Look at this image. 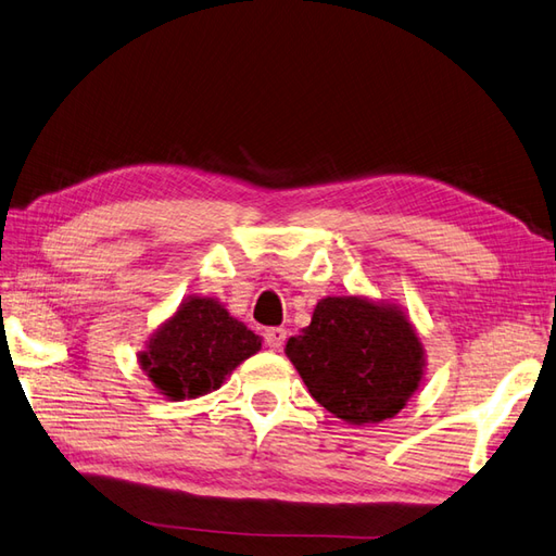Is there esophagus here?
<instances>
[{
  "mask_svg": "<svg viewBox=\"0 0 556 556\" xmlns=\"http://www.w3.org/2000/svg\"><path fill=\"white\" fill-rule=\"evenodd\" d=\"M286 337H288V330L286 328H268L264 332V342L274 349V351H280L282 344H286Z\"/></svg>",
  "mask_w": 556,
  "mask_h": 556,
  "instance_id": "obj_1",
  "label": "esophagus"
}]
</instances>
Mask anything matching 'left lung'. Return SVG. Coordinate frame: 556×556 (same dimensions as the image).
Masks as SVG:
<instances>
[{
    "label": "left lung",
    "mask_w": 556,
    "mask_h": 556,
    "mask_svg": "<svg viewBox=\"0 0 556 556\" xmlns=\"http://www.w3.org/2000/svg\"><path fill=\"white\" fill-rule=\"evenodd\" d=\"M286 354L308 394L358 427L399 415L425 375V346L410 318L358 294L320 300Z\"/></svg>",
    "instance_id": "1"
}]
</instances>
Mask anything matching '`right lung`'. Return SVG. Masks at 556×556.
Here are the masks:
<instances>
[{"label": "right lung", "instance_id": "right-lung-1", "mask_svg": "<svg viewBox=\"0 0 556 556\" xmlns=\"http://www.w3.org/2000/svg\"><path fill=\"white\" fill-rule=\"evenodd\" d=\"M260 349L262 337L228 314L222 302L188 296L151 334L139 363L162 396L184 401L219 389Z\"/></svg>", "mask_w": 556, "mask_h": 556}]
</instances>
